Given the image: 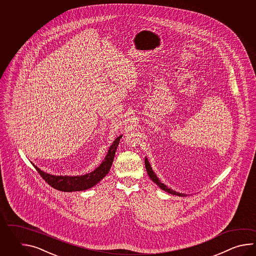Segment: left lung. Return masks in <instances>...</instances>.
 <instances>
[{"label":"left lung","instance_id":"1","mask_svg":"<svg viewBox=\"0 0 256 256\" xmlns=\"http://www.w3.org/2000/svg\"><path fill=\"white\" fill-rule=\"evenodd\" d=\"M144 164H146V168L147 174L148 176H150V178L156 184V185L159 186V188H161V190H163L166 191V192H168L170 194H173V195H176V196H185V194H182V193H178V192H176V191L172 190L171 188H168L166 186L164 185V183L162 182H160V180H158V176H156V174L154 173V171H152V168H151V166H150V164L148 162V160H147V158H146V161H144Z\"/></svg>","mask_w":256,"mask_h":256}]
</instances>
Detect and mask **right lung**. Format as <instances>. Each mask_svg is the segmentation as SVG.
Instances as JSON below:
<instances>
[{
	"label": "right lung",
	"instance_id": "right-lung-1",
	"mask_svg": "<svg viewBox=\"0 0 256 256\" xmlns=\"http://www.w3.org/2000/svg\"><path fill=\"white\" fill-rule=\"evenodd\" d=\"M122 136L117 137L115 139L114 144L110 147L108 154L104 160V162L100 164V166L92 171L90 174L84 176H52L46 174L42 170L36 166L34 168L38 172L39 174L43 178V180L54 188L56 190L64 192H72V191L86 190L88 188H92L96 185L100 180L104 178L106 174L109 173L110 166L112 164V161L114 159L115 152L117 150V146L120 142Z\"/></svg>",
	"mask_w": 256,
	"mask_h": 256
}]
</instances>
